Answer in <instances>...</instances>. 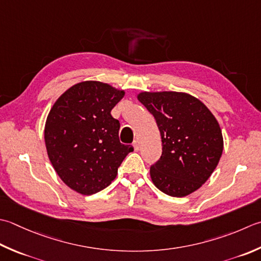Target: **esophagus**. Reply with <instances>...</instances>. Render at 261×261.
<instances>
[{"mask_svg":"<svg viewBox=\"0 0 261 261\" xmlns=\"http://www.w3.org/2000/svg\"><path fill=\"white\" fill-rule=\"evenodd\" d=\"M134 148H135L136 151L139 150V149H140V142L138 141V140H135V142H134Z\"/></svg>","mask_w":261,"mask_h":261,"instance_id":"esophagus-1","label":"esophagus"}]
</instances>
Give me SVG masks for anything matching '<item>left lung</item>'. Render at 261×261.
<instances>
[{
	"label": "left lung",
	"instance_id": "obj_1",
	"mask_svg": "<svg viewBox=\"0 0 261 261\" xmlns=\"http://www.w3.org/2000/svg\"><path fill=\"white\" fill-rule=\"evenodd\" d=\"M138 100L154 115L162 137V156L150 167L157 189L171 197L198 190L221 160V126L195 96L178 91H141Z\"/></svg>",
	"mask_w": 261,
	"mask_h": 261
}]
</instances>
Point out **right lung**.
Listing matches in <instances>:
<instances>
[{"label": "right lung", "mask_w": 261, "mask_h": 261, "mask_svg": "<svg viewBox=\"0 0 261 261\" xmlns=\"http://www.w3.org/2000/svg\"><path fill=\"white\" fill-rule=\"evenodd\" d=\"M124 95L109 84L83 81L65 90L47 115L44 138L49 161L61 180L80 195L109 187L134 151L120 142V122L111 115Z\"/></svg>", "instance_id": "1"}]
</instances>
